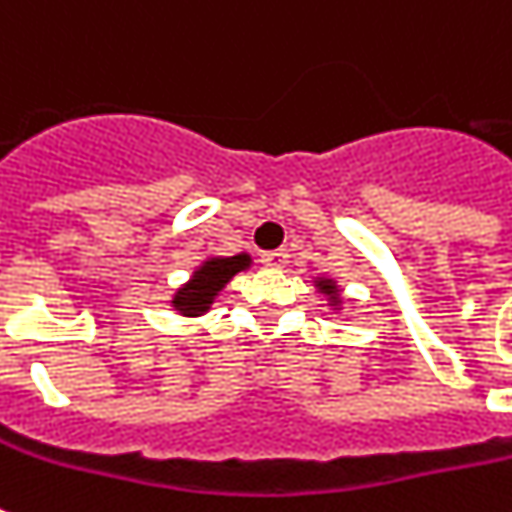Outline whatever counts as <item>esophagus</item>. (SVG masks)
<instances>
[{
	"mask_svg": "<svg viewBox=\"0 0 512 512\" xmlns=\"http://www.w3.org/2000/svg\"><path fill=\"white\" fill-rule=\"evenodd\" d=\"M268 268H284L289 260V252L287 249H273V252H263V257H260Z\"/></svg>",
	"mask_w": 512,
	"mask_h": 512,
	"instance_id": "1",
	"label": "esophagus"
}]
</instances>
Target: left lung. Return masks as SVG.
<instances>
[{"mask_svg":"<svg viewBox=\"0 0 512 512\" xmlns=\"http://www.w3.org/2000/svg\"><path fill=\"white\" fill-rule=\"evenodd\" d=\"M316 287H319V292H324V295L329 297V305L340 308L342 297H340V289H337L335 281H332V279H316Z\"/></svg>","mask_w":512,"mask_h":512,"instance_id":"left-lung-1","label":"left lung"}]
</instances>
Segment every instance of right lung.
I'll return each instance as SVG.
<instances>
[{"label": "right lung", "instance_id": "right-lung-1", "mask_svg": "<svg viewBox=\"0 0 512 512\" xmlns=\"http://www.w3.org/2000/svg\"><path fill=\"white\" fill-rule=\"evenodd\" d=\"M252 265V257L247 252L233 257H207L204 263L191 273V279L177 289L172 297V308L183 316H201L215 303V297L223 292V287L236 276L247 271Z\"/></svg>", "mask_w": 512, "mask_h": 512}]
</instances>
